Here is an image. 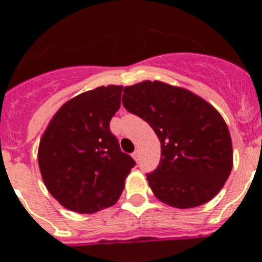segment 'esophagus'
<instances>
[{"instance_id": "obj_1", "label": "esophagus", "mask_w": 262, "mask_h": 262, "mask_svg": "<svg viewBox=\"0 0 262 262\" xmlns=\"http://www.w3.org/2000/svg\"><path fill=\"white\" fill-rule=\"evenodd\" d=\"M133 157H134V159L136 160V161H138V159H139V151H138V149H136V151L134 152V154H133Z\"/></svg>"}]
</instances>
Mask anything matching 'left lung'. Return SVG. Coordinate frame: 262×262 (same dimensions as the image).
<instances>
[{
    "instance_id": "left-lung-1",
    "label": "left lung",
    "mask_w": 262,
    "mask_h": 262,
    "mask_svg": "<svg viewBox=\"0 0 262 262\" xmlns=\"http://www.w3.org/2000/svg\"><path fill=\"white\" fill-rule=\"evenodd\" d=\"M122 102L154 128L161 144L159 166L147 174L157 200L190 209L221 191L233 154L228 127L214 106L161 81L126 86Z\"/></svg>"
}]
</instances>
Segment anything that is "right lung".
Masks as SVG:
<instances>
[{
	"label": "right lung",
	"mask_w": 262,
	"mask_h": 262,
	"mask_svg": "<svg viewBox=\"0 0 262 262\" xmlns=\"http://www.w3.org/2000/svg\"><path fill=\"white\" fill-rule=\"evenodd\" d=\"M123 86L108 85L69 99L40 139L38 163L51 195L66 209L94 214L115 205L135 160L120 151L110 120Z\"/></svg>",
	"instance_id": "right-lung-1"
}]
</instances>
